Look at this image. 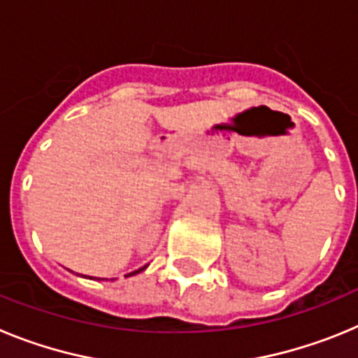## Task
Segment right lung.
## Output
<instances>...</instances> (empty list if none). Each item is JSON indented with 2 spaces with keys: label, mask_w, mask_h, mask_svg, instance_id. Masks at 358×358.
Instances as JSON below:
<instances>
[{
  "label": "right lung",
  "mask_w": 358,
  "mask_h": 358,
  "mask_svg": "<svg viewBox=\"0 0 358 358\" xmlns=\"http://www.w3.org/2000/svg\"><path fill=\"white\" fill-rule=\"evenodd\" d=\"M143 268H145V267L138 268V271H134V273H131V274H129V276H132V274H138V273H141V271H143Z\"/></svg>",
  "instance_id": "add662e5"
}]
</instances>
